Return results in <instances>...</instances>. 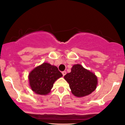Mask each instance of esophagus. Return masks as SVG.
<instances>
[{
    "label": "esophagus",
    "mask_w": 125,
    "mask_h": 125,
    "mask_svg": "<svg viewBox=\"0 0 125 125\" xmlns=\"http://www.w3.org/2000/svg\"><path fill=\"white\" fill-rule=\"evenodd\" d=\"M62 74H63V76H64L66 74V71H62Z\"/></svg>",
    "instance_id": "esophagus-1"
}]
</instances>
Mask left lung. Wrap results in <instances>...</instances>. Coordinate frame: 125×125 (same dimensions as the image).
I'll return each instance as SVG.
<instances>
[{"label":"left lung","instance_id":"1","mask_svg":"<svg viewBox=\"0 0 125 125\" xmlns=\"http://www.w3.org/2000/svg\"><path fill=\"white\" fill-rule=\"evenodd\" d=\"M69 83L71 93L77 97H83L93 92L96 88L98 79L94 73L79 64H74L71 71L64 76Z\"/></svg>","mask_w":125,"mask_h":125}]
</instances>
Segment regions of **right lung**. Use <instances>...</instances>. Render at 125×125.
Listing matches in <instances>:
<instances>
[{"label": "right lung", "instance_id": "1", "mask_svg": "<svg viewBox=\"0 0 125 125\" xmlns=\"http://www.w3.org/2000/svg\"><path fill=\"white\" fill-rule=\"evenodd\" d=\"M62 76L57 67L43 63L30 73V86L36 94L47 95L51 91L54 82Z\"/></svg>", "mask_w": 125, "mask_h": 125}]
</instances>
